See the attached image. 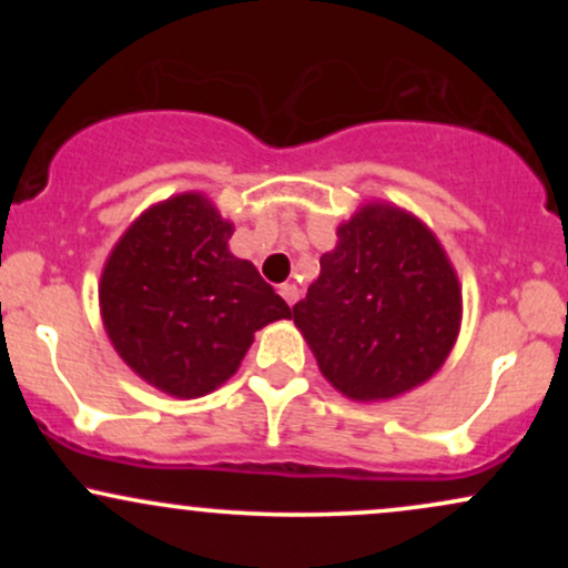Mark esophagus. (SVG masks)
<instances>
[{
	"instance_id": "obj_1",
	"label": "esophagus",
	"mask_w": 568,
	"mask_h": 568,
	"mask_svg": "<svg viewBox=\"0 0 568 568\" xmlns=\"http://www.w3.org/2000/svg\"><path fill=\"white\" fill-rule=\"evenodd\" d=\"M280 296L285 298V302H288L291 306L298 302V288L293 283H285V285H280Z\"/></svg>"
}]
</instances>
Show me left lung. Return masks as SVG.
<instances>
[{
	"label": "left lung",
	"mask_w": 568,
	"mask_h": 568,
	"mask_svg": "<svg viewBox=\"0 0 568 568\" xmlns=\"http://www.w3.org/2000/svg\"><path fill=\"white\" fill-rule=\"evenodd\" d=\"M336 234L293 323L336 389L355 400L395 397L452 352L459 283L435 234L397 207H363Z\"/></svg>",
	"instance_id": "obj_1"
}]
</instances>
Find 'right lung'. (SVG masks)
I'll list each match as a JSON object with an SVG mask.
<instances>
[{
	"instance_id": "right-lung-1",
	"label": "right lung",
	"mask_w": 568,
	"mask_h": 568,
	"mask_svg": "<svg viewBox=\"0 0 568 568\" xmlns=\"http://www.w3.org/2000/svg\"><path fill=\"white\" fill-rule=\"evenodd\" d=\"M232 224L202 194L149 207L101 277L106 334L141 379L200 397L237 371L253 334L291 317L251 262L230 253Z\"/></svg>"
}]
</instances>
